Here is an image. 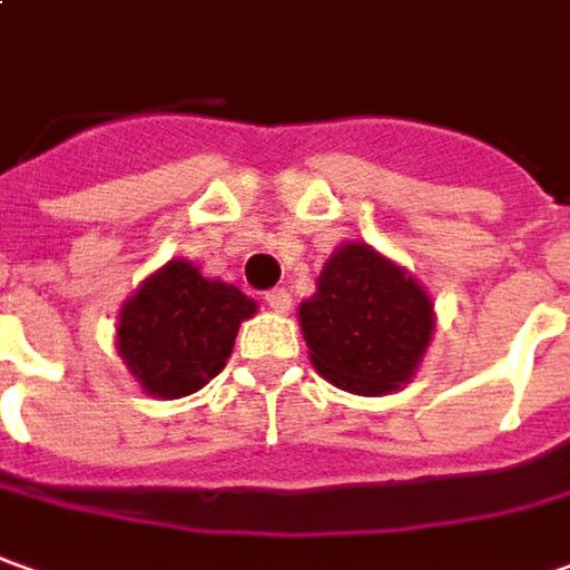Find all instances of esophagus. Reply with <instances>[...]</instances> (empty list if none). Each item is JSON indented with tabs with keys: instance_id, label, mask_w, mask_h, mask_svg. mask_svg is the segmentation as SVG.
Wrapping results in <instances>:
<instances>
[{
	"instance_id": "1",
	"label": "esophagus",
	"mask_w": 570,
	"mask_h": 570,
	"mask_svg": "<svg viewBox=\"0 0 570 570\" xmlns=\"http://www.w3.org/2000/svg\"><path fill=\"white\" fill-rule=\"evenodd\" d=\"M265 302H268L271 312L284 315V312H289V305H293V296L286 293L284 286H274V289H268V293H265Z\"/></svg>"
}]
</instances>
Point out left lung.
Returning a JSON list of instances; mask_svg holds the SVG:
<instances>
[{
  "mask_svg": "<svg viewBox=\"0 0 570 570\" xmlns=\"http://www.w3.org/2000/svg\"><path fill=\"white\" fill-rule=\"evenodd\" d=\"M299 327L321 377L377 396L412 381L431 346L433 302L396 262L367 243H346L299 305Z\"/></svg>",
  "mask_w": 570,
  "mask_h": 570,
  "instance_id": "8db88e82",
  "label": "left lung"
}]
</instances>
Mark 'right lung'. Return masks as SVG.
<instances>
[{
  "label": "right lung",
  "mask_w": 570,
  "mask_h": 570,
  "mask_svg": "<svg viewBox=\"0 0 570 570\" xmlns=\"http://www.w3.org/2000/svg\"><path fill=\"white\" fill-rule=\"evenodd\" d=\"M253 315L255 302L234 284L205 281L196 265L177 258L124 302L118 352L146 393L189 396L220 374L239 324Z\"/></svg>",
  "instance_id": "1"
}]
</instances>
